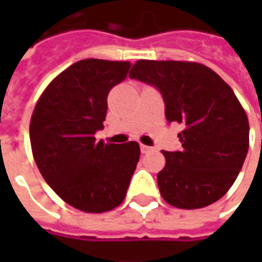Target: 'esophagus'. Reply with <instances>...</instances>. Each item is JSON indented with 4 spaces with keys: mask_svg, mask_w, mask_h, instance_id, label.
<instances>
[{
    "mask_svg": "<svg viewBox=\"0 0 262 262\" xmlns=\"http://www.w3.org/2000/svg\"><path fill=\"white\" fill-rule=\"evenodd\" d=\"M140 150H142V153H147V151H150V150H151V147H148V146H144V144H142V146H140Z\"/></svg>",
    "mask_w": 262,
    "mask_h": 262,
    "instance_id": "34e87169",
    "label": "esophagus"
}]
</instances>
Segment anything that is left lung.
<instances>
[{"instance_id": "obj_1", "label": "left lung", "mask_w": 262, "mask_h": 262, "mask_svg": "<svg viewBox=\"0 0 262 262\" xmlns=\"http://www.w3.org/2000/svg\"><path fill=\"white\" fill-rule=\"evenodd\" d=\"M129 77L157 86L167 120L184 125L181 151H163L161 196L180 209L219 201L236 181L250 144L247 114L233 90L195 61L137 60Z\"/></svg>"}]
</instances>
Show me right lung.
<instances>
[{
  "label": "right lung",
  "mask_w": 262,
  "mask_h": 262,
  "mask_svg": "<svg viewBox=\"0 0 262 262\" xmlns=\"http://www.w3.org/2000/svg\"><path fill=\"white\" fill-rule=\"evenodd\" d=\"M130 63L80 60L54 78L37 99L29 126L33 159L50 188L70 206L103 213L123 202L140 157L137 142H97L108 94Z\"/></svg>",
  "instance_id": "obj_1"
}]
</instances>
